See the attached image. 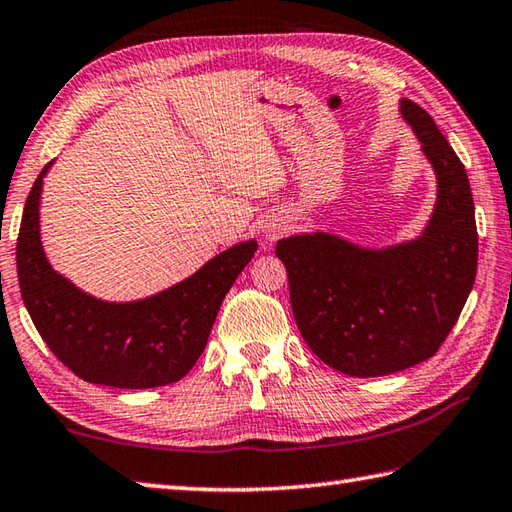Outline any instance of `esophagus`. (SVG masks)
Masks as SVG:
<instances>
[{
  "label": "esophagus",
  "instance_id": "1",
  "mask_svg": "<svg viewBox=\"0 0 512 512\" xmlns=\"http://www.w3.org/2000/svg\"><path fill=\"white\" fill-rule=\"evenodd\" d=\"M282 230H284L282 224H270V226L264 228V237L270 239V242H273V239H277L279 233H282Z\"/></svg>",
  "mask_w": 512,
  "mask_h": 512
}]
</instances>
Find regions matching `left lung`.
Listing matches in <instances>:
<instances>
[{"label":"left lung","mask_w":512,"mask_h":512,"mask_svg":"<svg viewBox=\"0 0 512 512\" xmlns=\"http://www.w3.org/2000/svg\"><path fill=\"white\" fill-rule=\"evenodd\" d=\"M399 115L422 144L437 182L422 233L375 248L313 230L275 246L304 342L324 364L353 377L390 375L433 357L477 275L466 168L426 110L399 99Z\"/></svg>","instance_id":"1"}]
</instances>
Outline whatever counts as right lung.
Returning a JSON list of instances; mask_svg holds the SVG:
<instances>
[{
  "label": "right lung",
  "instance_id": "right-lung-1",
  "mask_svg": "<svg viewBox=\"0 0 512 512\" xmlns=\"http://www.w3.org/2000/svg\"><path fill=\"white\" fill-rule=\"evenodd\" d=\"M50 166L30 188L17 237L19 290L39 335L88 384L137 390L179 382L204 353L219 306L257 242L246 239L222 250L155 295L99 299L57 273L44 253L39 204Z\"/></svg>",
  "mask_w": 512,
  "mask_h": 512
}]
</instances>
